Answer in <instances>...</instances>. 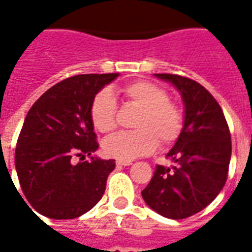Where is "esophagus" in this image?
Instances as JSON below:
<instances>
[{
    "label": "esophagus",
    "mask_w": 252,
    "mask_h": 252,
    "mask_svg": "<svg viewBox=\"0 0 252 252\" xmlns=\"http://www.w3.org/2000/svg\"><path fill=\"white\" fill-rule=\"evenodd\" d=\"M116 165L118 166H130L132 165V161H122V159H118V161H116Z\"/></svg>",
    "instance_id": "34e87169"
}]
</instances>
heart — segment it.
<instances>
[{
  "label": "heart",
  "mask_w": 252,
  "mask_h": 252,
  "mask_svg": "<svg viewBox=\"0 0 252 252\" xmlns=\"http://www.w3.org/2000/svg\"><path fill=\"white\" fill-rule=\"evenodd\" d=\"M126 100L141 112L133 126L137 130L119 133L107 138L103 150L107 156L130 161L148 154L159 145L165 146L178 138L183 128V114L165 89L148 81H136L123 89ZM91 122L102 133H112L118 126V104L110 90L95 95L90 108Z\"/></svg>",
  "instance_id": "obj_1"
}]
</instances>
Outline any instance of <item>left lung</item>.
Here are the masks:
<instances>
[{
    "mask_svg": "<svg viewBox=\"0 0 252 252\" xmlns=\"http://www.w3.org/2000/svg\"><path fill=\"white\" fill-rule=\"evenodd\" d=\"M176 87L183 99L184 123L167 153L174 166L158 165L141 192L148 207L171 220L203 211L226 183L231 136L221 107L204 86L178 74H154Z\"/></svg>",
    "mask_w": 252,
    "mask_h": 252,
    "instance_id": "8db88e82",
    "label": "left lung"
}]
</instances>
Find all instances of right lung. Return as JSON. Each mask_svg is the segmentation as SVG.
<instances>
[{
  "label": "right lung",
  "mask_w": 252,
  "mask_h": 252,
  "mask_svg": "<svg viewBox=\"0 0 252 252\" xmlns=\"http://www.w3.org/2000/svg\"><path fill=\"white\" fill-rule=\"evenodd\" d=\"M118 76L69 77L30 108L15 148V168L23 195L40 215L76 219L102 199L115 159L93 156L99 145L90 108L95 95ZM74 155H89L91 161L74 165Z\"/></svg>",
  "instance_id": "add662e5"
}]
</instances>
